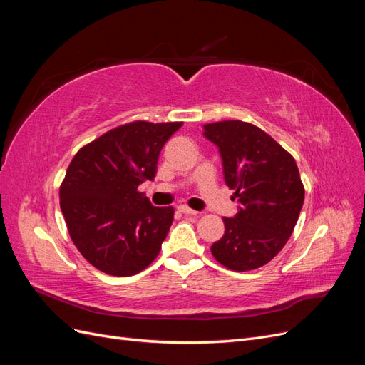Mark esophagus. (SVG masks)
Instances as JSON below:
<instances>
[{
    "label": "esophagus",
    "instance_id": "obj_1",
    "mask_svg": "<svg viewBox=\"0 0 365 365\" xmlns=\"http://www.w3.org/2000/svg\"><path fill=\"white\" fill-rule=\"evenodd\" d=\"M178 212H181V213H184V215H192V216H196V215H197V212H195V210L189 208L187 205H180V207H178Z\"/></svg>",
    "mask_w": 365,
    "mask_h": 365
}]
</instances>
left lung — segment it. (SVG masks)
<instances>
[{
	"label": "left lung",
	"instance_id": "1",
	"mask_svg": "<svg viewBox=\"0 0 365 365\" xmlns=\"http://www.w3.org/2000/svg\"><path fill=\"white\" fill-rule=\"evenodd\" d=\"M219 148L225 184L235 190L237 213L224 217L225 233L212 245L213 257L244 272L272 260L291 237L304 201L297 163L267 132L247 121L204 125Z\"/></svg>",
	"mask_w": 365,
	"mask_h": 365
}]
</instances>
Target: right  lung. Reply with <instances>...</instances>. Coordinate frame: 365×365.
Wrapping results in <instances>:
<instances>
[{
    "label": "right lung",
    "instance_id": "obj_1",
    "mask_svg": "<svg viewBox=\"0 0 365 365\" xmlns=\"http://www.w3.org/2000/svg\"><path fill=\"white\" fill-rule=\"evenodd\" d=\"M182 121H132L88 143L61 184V210L73 244L94 268L129 277L157 259L173 207H153L138 192L157 173L160 152Z\"/></svg>",
    "mask_w": 365,
    "mask_h": 365
}]
</instances>
